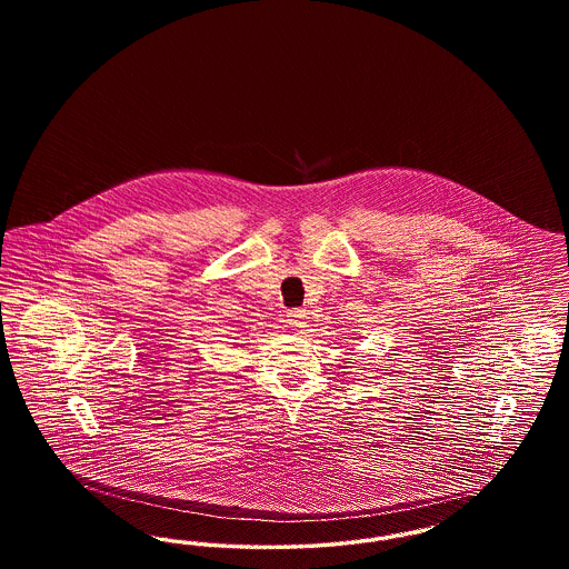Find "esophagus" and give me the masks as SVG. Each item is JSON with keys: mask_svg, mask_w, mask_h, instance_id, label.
Listing matches in <instances>:
<instances>
[{"mask_svg": "<svg viewBox=\"0 0 569 569\" xmlns=\"http://www.w3.org/2000/svg\"><path fill=\"white\" fill-rule=\"evenodd\" d=\"M288 325L292 326L295 330H305L309 326V318L302 309H292V311H288Z\"/></svg>", "mask_w": 569, "mask_h": 569, "instance_id": "1", "label": "esophagus"}]
</instances>
